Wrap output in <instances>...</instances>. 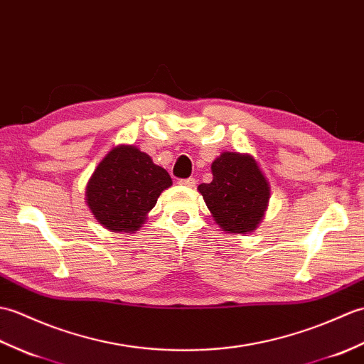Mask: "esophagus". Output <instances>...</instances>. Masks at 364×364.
Returning <instances> with one entry per match:
<instances>
[{
	"label": "esophagus",
	"instance_id": "34e87169",
	"mask_svg": "<svg viewBox=\"0 0 364 364\" xmlns=\"http://www.w3.org/2000/svg\"><path fill=\"white\" fill-rule=\"evenodd\" d=\"M179 183L183 185V187L193 188V187H195V185H196V179H195V177H188V179H181Z\"/></svg>",
	"mask_w": 364,
	"mask_h": 364
}]
</instances>
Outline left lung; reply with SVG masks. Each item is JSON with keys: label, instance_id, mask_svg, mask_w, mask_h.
I'll use <instances>...</instances> for the list:
<instances>
[{"label": "left lung", "instance_id": "left-lung-1", "mask_svg": "<svg viewBox=\"0 0 364 364\" xmlns=\"http://www.w3.org/2000/svg\"><path fill=\"white\" fill-rule=\"evenodd\" d=\"M213 181L198 190L216 224L229 233L254 230L269 199V185L254 157L224 152L212 164Z\"/></svg>", "mask_w": 364, "mask_h": 364}]
</instances>
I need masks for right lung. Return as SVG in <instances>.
I'll return each mask as SVG.
<instances>
[{
    "label": "right lung",
    "mask_w": 364,
    "mask_h": 364,
    "mask_svg": "<svg viewBox=\"0 0 364 364\" xmlns=\"http://www.w3.org/2000/svg\"><path fill=\"white\" fill-rule=\"evenodd\" d=\"M169 185L166 169L152 164L148 154L135 146H118L95 169L87 185V204L106 229L134 232Z\"/></svg>",
    "instance_id": "right-lung-1"
}]
</instances>
